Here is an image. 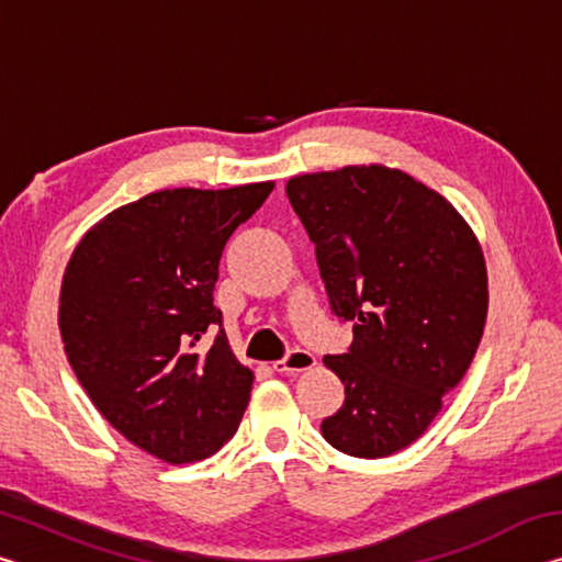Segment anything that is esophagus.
<instances>
[{"label": "esophagus", "instance_id": "obj_1", "mask_svg": "<svg viewBox=\"0 0 562 562\" xmlns=\"http://www.w3.org/2000/svg\"><path fill=\"white\" fill-rule=\"evenodd\" d=\"M317 364L315 355H310L307 349H292L288 357L282 361H274V369H278L280 374H300V372H307Z\"/></svg>", "mask_w": 562, "mask_h": 562}]
</instances>
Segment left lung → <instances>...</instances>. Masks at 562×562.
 Returning a JSON list of instances; mask_svg holds the SVG:
<instances>
[{"label": "left lung", "mask_w": 562, "mask_h": 562, "mask_svg": "<svg viewBox=\"0 0 562 562\" xmlns=\"http://www.w3.org/2000/svg\"><path fill=\"white\" fill-rule=\"evenodd\" d=\"M317 247L335 315L355 341L325 367L345 404L322 436L357 459L406 449L441 412L479 349L488 315L481 243L441 193L404 170L345 166L288 180Z\"/></svg>", "instance_id": "1"}]
</instances>
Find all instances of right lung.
<instances>
[{
    "label": "right lung",
    "mask_w": 562,
    "mask_h": 562,
    "mask_svg": "<svg viewBox=\"0 0 562 562\" xmlns=\"http://www.w3.org/2000/svg\"><path fill=\"white\" fill-rule=\"evenodd\" d=\"M274 183L168 188L89 227L59 292L64 351L93 406L121 436L166 463H193L233 439L252 372L237 361L213 304L235 227Z\"/></svg>",
    "instance_id": "1"
}]
</instances>
